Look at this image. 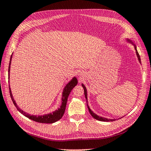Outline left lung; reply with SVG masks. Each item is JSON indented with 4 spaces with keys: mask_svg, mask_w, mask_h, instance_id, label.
Masks as SVG:
<instances>
[{
    "mask_svg": "<svg viewBox=\"0 0 151 151\" xmlns=\"http://www.w3.org/2000/svg\"><path fill=\"white\" fill-rule=\"evenodd\" d=\"M127 40H128V41H129L130 42H131L132 44L134 45L135 50H136V53H137V55L138 59H139V63H141V61H140V55H139V52H138V51H137V47H136V46H135V45L134 44L133 42H131V40L127 39ZM82 86H83V88H84V93H85V96L86 100V102H87V91H86V89L85 86L83 84H82ZM87 106H88V109L89 112H90L91 114L92 115V116H93L94 119H95L98 120V121H105V122H110V121H115V119H106V118H103V117H102V116H98V115H97V114H96L95 113H94V112L91 111V109L89 108V106H88V104H87Z\"/></svg>",
    "mask_w": 151,
    "mask_h": 151,
    "instance_id": "obj_1",
    "label": "left lung"
}]
</instances>
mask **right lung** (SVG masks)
<instances>
[{
  "instance_id": "right-lung-1",
  "label": "right lung",
  "mask_w": 151,
  "mask_h": 151,
  "mask_svg": "<svg viewBox=\"0 0 151 151\" xmlns=\"http://www.w3.org/2000/svg\"><path fill=\"white\" fill-rule=\"evenodd\" d=\"M12 56L11 57V59H10V63H9V78L10 76V69H11V59H12ZM78 81L76 77H74L72 80H71L69 83H68L67 85L64 88L63 92V96H62V104L59 109L58 110H56L55 111L52 112V113H49L47 114H44V115H40V116H35V115H30V114L27 113V112H24L22 110L20 109L19 106H17V104L15 103V101L14 100L13 96H12V94L11 91V88H10L9 86V90H10V95H11V99L14 106L17 107L18 111H19L20 113L23 114L27 118L32 120L35 122H40V123H53V122H55L58 121V120H60L62 118L64 113H65V109H66V103H67L68 97L69 96V94L73 90V88L75 87V86L77 85Z\"/></svg>"
}]
</instances>
